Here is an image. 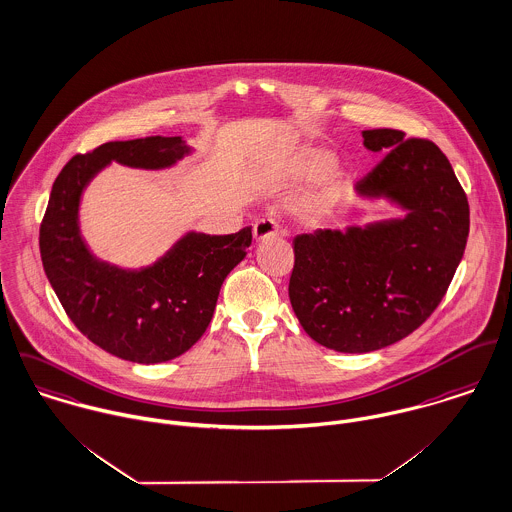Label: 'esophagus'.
I'll use <instances>...</instances> for the list:
<instances>
[{
    "label": "esophagus",
    "mask_w": 512,
    "mask_h": 512,
    "mask_svg": "<svg viewBox=\"0 0 512 512\" xmlns=\"http://www.w3.org/2000/svg\"><path fill=\"white\" fill-rule=\"evenodd\" d=\"M252 234H254V240H256V242H262V240H266V238L278 236V223H276L274 219H262V221H258V223L254 225Z\"/></svg>",
    "instance_id": "1"
}]
</instances>
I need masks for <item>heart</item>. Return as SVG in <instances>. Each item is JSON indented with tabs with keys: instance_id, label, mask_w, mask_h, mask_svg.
<instances>
[{
	"instance_id": "obj_1",
	"label": "heart",
	"mask_w": 512,
	"mask_h": 512,
	"mask_svg": "<svg viewBox=\"0 0 512 512\" xmlns=\"http://www.w3.org/2000/svg\"><path fill=\"white\" fill-rule=\"evenodd\" d=\"M332 162L334 154L330 148L315 142H299L279 154L274 164L276 178L285 184L315 178V184L297 205V215L303 223H321L338 201L342 172Z\"/></svg>"
}]
</instances>
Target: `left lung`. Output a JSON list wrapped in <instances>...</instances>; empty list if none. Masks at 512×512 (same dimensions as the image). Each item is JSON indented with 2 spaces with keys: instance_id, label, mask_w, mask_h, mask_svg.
<instances>
[{
  "instance_id": "obj_1",
  "label": "left lung",
  "mask_w": 512,
  "mask_h": 512,
  "mask_svg": "<svg viewBox=\"0 0 512 512\" xmlns=\"http://www.w3.org/2000/svg\"><path fill=\"white\" fill-rule=\"evenodd\" d=\"M385 158L356 186L401 217L293 238L289 301L305 332L344 354L399 342L438 307L462 262L469 205L448 158L395 129L362 131Z\"/></svg>"
}]
</instances>
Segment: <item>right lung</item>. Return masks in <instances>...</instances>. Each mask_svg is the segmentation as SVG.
Listing matches in <instances>:
<instances>
[{"label": "right lung", "mask_w": 512, "mask_h": 512, "mask_svg": "<svg viewBox=\"0 0 512 512\" xmlns=\"http://www.w3.org/2000/svg\"><path fill=\"white\" fill-rule=\"evenodd\" d=\"M195 152L184 137L105 142L74 156L58 174L41 225V258L70 321L105 352L160 364L187 352L211 323L219 291L252 242L234 234L187 231L152 264L123 268L97 258L80 229L86 187L113 162L166 170Z\"/></svg>", "instance_id": "right-lung-1"}]
</instances>
